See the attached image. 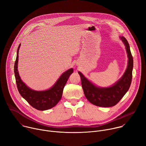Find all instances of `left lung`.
Segmentation results:
<instances>
[{"mask_svg": "<svg viewBox=\"0 0 146 146\" xmlns=\"http://www.w3.org/2000/svg\"><path fill=\"white\" fill-rule=\"evenodd\" d=\"M120 38L126 47L128 64L124 74L114 86L109 88L97 87L89 81L81 73L78 72L86 97L88 101L97 106L109 108L115 106L127 92L131 86L133 66V56L127 39L123 36Z\"/></svg>", "mask_w": 146, "mask_h": 146, "instance_id": "8db88e82", "label": "left lung"}]
</instances>
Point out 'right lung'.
<instances>
[{
  "label": "right lung",
  "instance_id": "obj_1",
  "mask_svg": "<svg viewBox=\"0 0 146 146\" xmlns=\"http://www.w3.org/2000/svg\"><path fill=\"white\" fill-rule=\"evenodd\" d=\"M20 45L18 47L17 58L14 64V74L19 93L33 108L42 111L48 110L54 107L60 100L64 87L69 76L73 72V69H70L62 74L51 88L44 91L32 90L22 81L18 74L17 65Z\"/></svg>",
  "mask_w": 146,
  "mask_h": 146
}]
</instances>
